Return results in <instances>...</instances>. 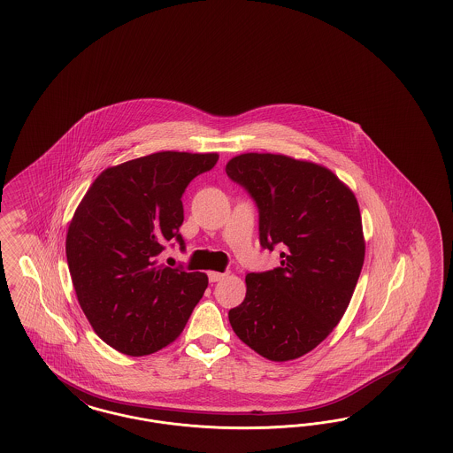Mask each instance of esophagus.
<instances>
[{
	"label": "esophagus",
	"mask_w": 453,
	"mask_h": 453,
	"mask_svg": "<svg viewBox=\"0 0 453 453\" xmlns=\"http://www.w3.org/2000/svg\"><path fill=\"white\" fill-rule=\"evenodd\" d=\"M224 277H226V274H222V273H214V271L209 273V280L211 282H219Z\"/></svg>",
	"instance_id": "obj_1"
}]
</instances>
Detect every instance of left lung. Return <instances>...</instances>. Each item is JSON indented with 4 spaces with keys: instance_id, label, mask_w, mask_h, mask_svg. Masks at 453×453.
<instances>
[{
    "instance_id": "obj_1",
    "label": "left lung",
    "mask_w": 453,
    "mask_h": 453,
    "mask_svg": "<svg viewBox=\"0 0 453 453\" xmlns=\"http://www.w3.org/2000/svg\"><path fill=\"white\" fill-rule=\"evenodd\" d=\"M259 207L261 246L280 265L246 277V299L229 311L235 335L273 362L305 356L341 322L365 257L356 194L324 165L246 152L226 165Z\"/></svg>"
}]
</instances>
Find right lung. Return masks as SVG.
<instances>
[{
    "instance_id": "right-lung-1",
    "label": "right lung",
    "mask_w": 453,
    "mask_h": 453,
    "mask_svg": "<svg viewBox=\"0 0 453 453\" xmlns=\"http://www.w3.org/2000/svg\"><path fill=\"white\" fill-rule=\"evenodd\" d=\"M218 152L163 151L104 169L69 222L66 257L82 312L126 356L174 342L206 290L204 273L161 264L167 241H184L182 194Z\"/></svg>"
}]
</instances>
